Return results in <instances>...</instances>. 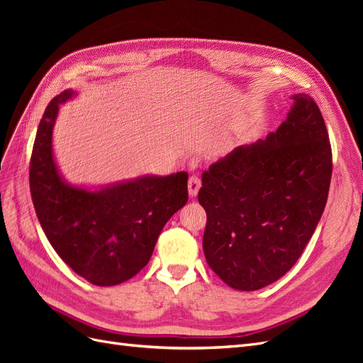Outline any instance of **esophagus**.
Instances as JSON below:
<instances>
[{"label": "esophagus", "mask_w": 363, "mask_h": 363, "mask_svg": "<svg viewBox=\"0 0 363 363\" xmlns=\"http://www.w3.org/2000/svg\"><path fill=\"white\" fill-rule=\"evenodd\" d=\"M200 186H201V180L199 175H191L189 177V182H188V191H189V195L191 196H195L196 194H199L200 191Z\"/></svg>", "instance_id": "1"}]
</instances>
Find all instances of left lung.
I'll use <instances>...</instances> for the list:
<instances>
[{
    "label": "left lung",
    "mask_w": 363,
    "mask_h": 363,
    "mask_svg": "<svg viewBox=\"0 0 363 363\" xmlns=\"http://www.w3.org/2000/svg\"><path fill=\"white\" fill-rule=\"evenodd\" d=\"M277 131L236 147L203 172L204 256L230 288L257 291L300 259L327 203L332 147L320 107L306 94Z\"/></svg>",
    "instance_id": "8db88e82"
}]
</instances>
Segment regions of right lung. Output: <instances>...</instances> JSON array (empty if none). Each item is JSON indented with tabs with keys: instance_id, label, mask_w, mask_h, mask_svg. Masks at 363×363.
Returning <instances> with one entry per match:
<instances>
[{
	"instance_id": "obj_1",
	"label": "right lung",
	"mask_w": 363,
	"mask_h": 363,
	"mask_svg": "<svg viewBox=\"0 0 363 363\" xmlns=\"http://www.w3.org/2000/svg\"><path fill=\"white\" fill-rule=\"evenodd\" d=\"M74 91L54 96L45 108L30 159V192L42 230L67 265L95 286H115L144 268L168 219L188 201V172L145 175L100 191L65 182L52 156L59 106Z\"/></svg>"
}]
</instances>
